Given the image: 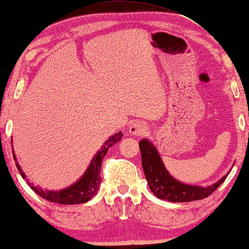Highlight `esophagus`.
I'll return each mask as SVG.
<instances>
[{
  "label": "esophagus",
  "mask_w": 249,
  "mask_h": 249,
  "mask_svg": "<svg viewBox=\"0 0 249 249\" xmlns=\"http://www.w3.org/2000/svg\"><path fill=\"white\" fill-rule=\"evenodd\" d=\"M128 132L133 136H142L148 133V127L142 122H134L128 127Z\"/></svg>",
  "instance_id": "34e87169"
}]
</instances>
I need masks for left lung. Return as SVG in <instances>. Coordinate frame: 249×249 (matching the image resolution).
Instances as JSON below:
<instances>
[{"instance_id": "left-lung-1", "label": "left lung", "mask_w": 249, "mask_h": 249, "mask_svg": "<svg viewBox=\"0 0 249 249\" xmlns=\"http://www.w3.org/2000/svg\"><path fill=\"white\" fill-rule=\"evenodd\" d=\"M142 165L151 192L161 200L170 202H190L209 196L223 183L227 175L209 187L187 184L178 181L167 170L157 148L147 138L140 142Z\"/></svg>"}]
</instances>
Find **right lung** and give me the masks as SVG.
Segmentation results:
<instances>
[{
  "label": "right lung",
  "instance_id": "right-lung-1",
  "mask_svg": "<svg viewBox=\"0 0 249 249\" xmlns=\"http://www.w3.org/2000/svg\"><path fill=\"white\" fill-rule=\"evenodd\" d=\"M122 137H123V134L121 132L109 137L104 142L103 146L101 147V149L96 151L94 157L91 160L89 167L84 171L81 178L75 181L73 184H71L65 189H61V190H46V189L35 185L28 179H26V175L22 170L19 163L18 162V159H16L15 151H13V158L15 160L16 167H18L20 176H22L24 180H26L27 184L31 187L34 192L37 193L43 199L53 202V203L80 204L86 203V202L91 200L96 195V192L99 190V185L101 184V181H102V179H101V163L103 161L104 156L107 155L109 147L116 144L117 142H120Z\"/></svg>",
  "mask_w": 249,
  "mask_h": 249
}]
</instances>
